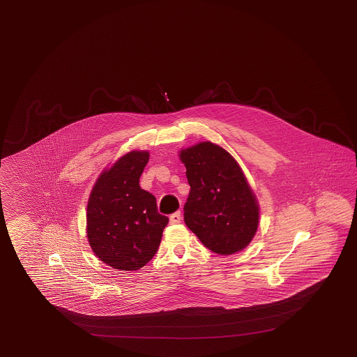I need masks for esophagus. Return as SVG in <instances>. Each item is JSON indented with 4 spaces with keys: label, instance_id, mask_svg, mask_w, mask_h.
Returning <instances> with one entry per match:
<instances>
[{
    "label": "esophagus",
    "instance_id": "obj_1",
    "mask_svg": "<svg viewBox=\"0 0 357 357\" xmlns=\"http://www.w3.org/2000/svg\"><path fill=\"white\" fill-rule=\"evenodd\" d=\"M181 212H180V211H177V212L169 215V223H171V225H177V223L181 222Z\"/></svg>",
    "mask_w": 357,
    "mask_h": 357
}]
</instances>
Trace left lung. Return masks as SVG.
<instances>
[{
	"mask_svg": "<svg viewBox=\"0 0 357 357\" xmlns=\"http://www.w3.org/2000/svg\"><path fill=\"white\" fill-rule=\"evenodd\" d=\"M190 185L183 220L213 252L245 249L258 229L255 194L235 158L220 145L203 142L180 152Z\"/></svg>",
	"mask_w": 357,
	"mask_h": 357,
	"instance_id": "left-lung-1",
	"label": "left lung"
}]
</instances>
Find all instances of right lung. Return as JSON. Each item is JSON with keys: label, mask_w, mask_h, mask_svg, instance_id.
Segmentation results:
<instances>
[{"label": "right lung", "mask_w": 357, "mask_h": 357, "mask_svg": "<svg viewBox=\"0 0 357 357\" xmlns=\"http://www.w3.org/2000/svg\"><path fill=\"white\" fill-rule=\"evenodd\" d=\"M149 153L132 151L103 171L93 186L86 208L91 250L107 266L137 271L160 248L168 218L155 197L139 185Z\"/></svg>", "instance_id": "obj_1"}]
</instances>
